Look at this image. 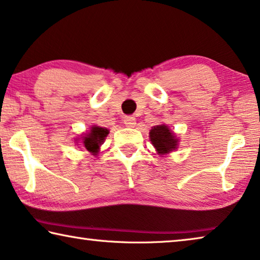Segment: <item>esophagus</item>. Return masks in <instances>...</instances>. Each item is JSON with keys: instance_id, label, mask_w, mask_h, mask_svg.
<instances>
[{"instance_id": "obj_1", "label": "esophagus", "mask_w": 260, "mask_h": 260, "mask_svg": "<svg viewBox=\"0 0 260 260\" xmlns=\"http://www.w3.org/2000/svg\"><path fill=\"white\" fill-rule=\"evenodd\" d=\"M123 123L127 127H134L135 123H137V120H135L134 117H131V115H127V117L123 118Z\"/></svg>"}]
</instances>
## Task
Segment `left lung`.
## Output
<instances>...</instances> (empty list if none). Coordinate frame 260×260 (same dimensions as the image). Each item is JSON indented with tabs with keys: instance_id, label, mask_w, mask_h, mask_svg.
Returning <instances> with one entry per match:
<instances>
[{
	"instance_id": "left-lung-1",
	"label": "left lung",
	"mask_w": 260,
	"mask_h": 260,
	"mask_svg": "<svg viewBox=\"0 0 260 260\" xmlns=\"http://www.w3.org/2000/svg\"><path fill=\"white\" fill-rule=\"evenodd\" d=\"M150 141L156 148L158 154L164 155L177 149V141L175 134L166 125H158L151 128L149 132Z\"/></svg>"
}]
</instances>
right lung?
<instances>
[{
	"instance_id": "1",
	"label": "right lung",
	"mask_w": 260,
	"mask_h": 260,
	"mask_svg": "<svg viewBox=\"0 0 260 260\" xmlns=\"http://www.w3.org/2000/svg\"><path fill=\"white\" fill-rule=\"evenodd\" d=\"M109 131L106 128H103V127L93 126L90 133L85 134L83 137V145L86 148V150H89L92 154H97L98 149H100V146L102 142L104 141L105 138L108 137Z\"/></svg>"
}]
</instances>
